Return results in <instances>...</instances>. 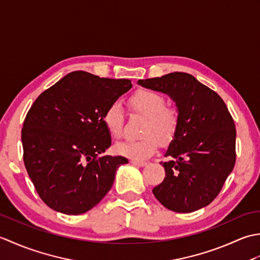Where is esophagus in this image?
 I'll return each mask as SVG.
<instances>
[{"instance_id":"esophagus-1","label":"esophagus","mask_w":260,"mask_h":260,"mask_svg":"<svg viewBox=\"0 0 260 260\" xmlns=\"http://www.w3.org/2000/svg\"><path fill=\"white\" fill-rule=\"evenodd\" d=\"M131 163L133 164V165H135V167H145V165L147 164L144 161H135V159H132Z\"/></svg>"}]
</instances>
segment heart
Returning a JSON list of instances; mask_svg holds the SVG:
<instances>
[{
    "mask_svg": "<svg viewBox=\"0 0 260 260\" xmlns=\"http://www.w3.org/2000/svg\"><path fill=\"white\" fill-rule=\"evenodd\" d=\"M132 112L146 118L142 128V140L120 142L115 146V152L121 156L135 161H143L156 152L158 142L167 145L174 140L180 127L178 110L167 106V99L156 91L142 89L129 98ZM103 123L110 136L119 139L123 135L124 113L118 103L109 105L103 115Z\"/></svg>",
    "mask_w": 260,
    "mask_h": 260,
    "instance_id": "1",
    "label": "heart"
}]
</instances>
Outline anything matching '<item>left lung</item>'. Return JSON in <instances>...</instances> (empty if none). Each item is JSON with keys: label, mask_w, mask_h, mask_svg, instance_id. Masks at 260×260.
<instances>
[{"label": "left lung", "mask_w": 260, "mask_h": 260, "mask_svg": "<svg viewBox=\"0 0 260 260\" xmlns=\"http://www.w3.org/2000/svg\"><path fill=\"white\" fill-rule=\"evenodd\" d=\"M175 102L180 127L170 143L164 162L165 178L153 189L157 200L175 212H193L211 203L234 170L236 128L217 92L185 73L139 80ZM162 164V162H161Z\"/></svg>", "instance_id": "1"}]
</instances>
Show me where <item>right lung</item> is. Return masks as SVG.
Returning a JSON list of instances; mask_svg holds the SVG:
<instances>
[{"instance_id": "right-lung-1", "label": "right lung", "mask_w": 260, "mask_h": 260, "mask_svg": "<svg viewBox=\"0 0 260 260\" xmlns=\"http://www.w3.org/2000/svg\"><path fill=\"white\" fill-rule=\"evenodd\" d=\"M131 88L128 79L74 71L33 103L21 133L23 161L48 207L80 214L107 194L116 170L128 159L99 156L112 145L103 115Z\"/></svg>"}]
</instances>
